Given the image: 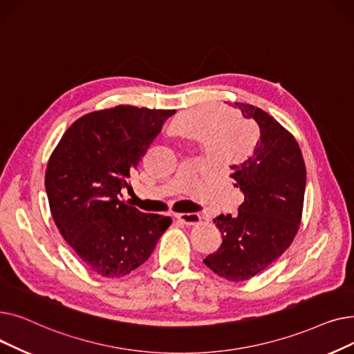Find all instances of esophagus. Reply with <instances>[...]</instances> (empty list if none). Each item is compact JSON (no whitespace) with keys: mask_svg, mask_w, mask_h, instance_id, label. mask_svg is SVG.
Here are the masks:
<instances>
[{"mask_svg":"<svg viewBox=\"0 0 354 354\" xmlns=\"http://www.w3.org/2000/svg\"><path fill=\"white\" fill-rule=\"evenodd\" d=\"M175 218L182 222L185 225H195L201 222V215L199 214H175Z\"/></svg>","mask_w":354,"mask_h":354,"instance_id":"obj_1","label":"esophagus"}]
</instances>
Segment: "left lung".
Returning <instances> with one entry per match:
<instances>
[{
    "label": "left lung",
    "mask_w": 354,
    "mask_h": 354,
    "mask_svg": "<svg viewBox=\"0 0 354 354\" xmlns=\"http://www.w3.org/2000/svg\"><path fill=\"white\" fill-rule=\"evenodd\" d=\"M235 106L245 122H257L259 139L252 147H234L238 162L231 166V176L244 202L238 215L214 219L222 244L203 263L238 283L266 270L291 245L301 222L307 174L301 149L284 126L263 109L236 102Z\"/></svg>",
    "instance_id": "1"
}]
</instances>
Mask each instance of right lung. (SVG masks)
Returning a JSON list of instances; mask_svg holds the SVG:
<instances>
[{
    "mask_svg": "<svg viewBox=\"0 0 354 354\" xmlns=\"http://www.w3.org/2000/svg\"><path fill=\"white\" fill-rule=\"evenodd\" d=\"M176 110L119 104L74 122L53 151L46 192L54 224L93 272L120 278L153 252L172 218L122 201L130 175Z\"/></svg>",
    "mask_w": 354,
    "mask_h": 354,
    "instance_id": "right-lung-1",
    "label": "right lung"
}]
</instances>
